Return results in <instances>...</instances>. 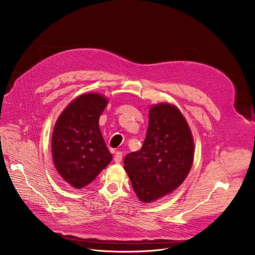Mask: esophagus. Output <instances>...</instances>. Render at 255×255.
<instances>
[{
    "label": "esophagus",
    "mask_w": 255,
    "mask_h": 255,
    "mask_svg": "<svg viewBox=\"0 0 255 255\" xmlns=\"http://www.w3.org/2000/svg\"><path fill=\"white\" fill-rule=\"evenodd\" d=\"M122 158H123V154H122V152H116V155H115V157H114V160H115V162L116 163H120L121 161H122Z\"/></svg>",
    "instance_id": "obj_1"
}]
</instances>
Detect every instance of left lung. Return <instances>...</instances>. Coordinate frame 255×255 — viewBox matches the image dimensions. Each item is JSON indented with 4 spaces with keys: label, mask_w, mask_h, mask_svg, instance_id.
Here are the masks:
<instances>
[{
    "label": "left lung",
    "mask_w": 255,
    "mask_h": 255,
    "mask_svg": "<svg viewBox=\"0 0 255 255\" xmlns=\"http://www.w3.org/2000/svg\"><path fill=\"white\" fill-rule=\"evenodd\" d=\"M194 141L190 127L176 105H151L141 149L124 158V168L141 203L150 204L175 191L192 167Z\"/></svg>",
    "instance_id": "obj_1"
}]
</instances>
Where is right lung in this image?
<instances>
[{
  "label": "right lung",
  "instance_id": "right-lung-1",
  "mask_svg": "<svg viewBox=\"0 0 255 255\" xmlns=\"http://www.w3.org/2000/svg\"><path fill=\"white\" fill-rule=\"evenodd\" d=\"M107 103L109 98L102 94H82L65 107L53 128V164L61 178L75 189L95 180L113 159L99 128Z\"/></svg>",
  "mask_w": 255,
  "mask_h": 255
}]
</instances>
